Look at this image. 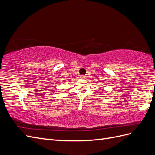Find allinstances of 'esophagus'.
<instances>
[{"label": "esophagus", "mask_w": 155, "mask_h": 155, "mask_svg": "<svg viewBox=\"0 0 155 155\" xmlns=\"http://www.w3.org/2000/svg\"><path fill=\"white\" fill-rule=\"evenodd\" d=\"M80 78H81V79H86V76H85V75H81V76H80Z\"/></svg>", "instance_id": "34e87169"}]
</instances>
